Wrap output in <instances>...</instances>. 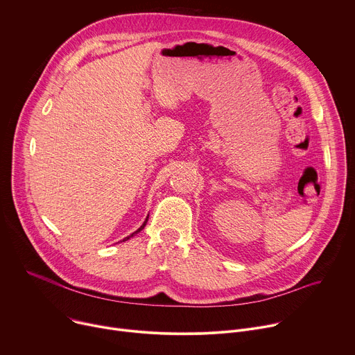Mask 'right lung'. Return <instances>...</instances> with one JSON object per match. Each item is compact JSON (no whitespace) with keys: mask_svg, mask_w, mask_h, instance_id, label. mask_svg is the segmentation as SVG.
I'll return each instance as SVG.
<instances>
[{"mask_svg":"<svg viewBox=\"0 0 355 355\" xmlns=\"http://www.w3.org/2000/svg\"><path fill=\"white\" fill-rule=\"evenodd\" d=\"M148 219H149V216H148V218H146V220L143 222V225H141V226H140V227L137 229V231H136V232H133L132 235H129V236H126V238H124V239H123V242H124V241H128V239H130V238H132V236H135V235H136L137 232H140V231H141V229H143V227L146 226V223H148Z\"/></svg>","mask_w":355,"mask_h":355,"instance_id":"add662e5","label":"right lung"}]
</instances>
